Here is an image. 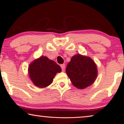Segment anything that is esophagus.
<instances>
[{"label": "esophagus", "instance_id": "obj_1", "mask_svg": "<svg viewBox=\"0 0 124 124\" xmlns=\"http://www.w3.org/2000/svg\"><path fill=\"white\" fill-rule=\"evenodd\" d=\"M61 67L62 70H64L65 69V64H62L61 65Z\"/></svg>", "mask_w": 124, "mask_h": 124}]
</instances>
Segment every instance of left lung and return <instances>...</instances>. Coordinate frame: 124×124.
Wrapping results in <instances>:
<instances>
[{
    "mask_svg": "<svg viewBox=\"0 0 124 124\" xmlns=\"http://www.w3.org/2000/svg\"><path fill=\"white\" fill-rule=\"evenodd\" d=\"M66 72L72 84L79 89L91 85L98 74L97 66L93 60L80 54L73 56L67 64Z\"/></svg>",
    "mask_w": 124,
    "mask_h": 124,
    "instance_id": "left-lung-1",
    "label": "left lung"
}]
</instances>
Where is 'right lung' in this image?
Segmentation results:
<instances>
[{"mask_svg": "<svg viewBox=\"0 0 124 124\" xmlns=\"http://www.w3.org/2000/svg\"><path fill=\"white\" fill-rule=\"evenodd\" d=\"M62 71L61 67L46 56H41L31 63L28 75L35 86L39 88L48 86L53 81L54 76Z\"/></svg>", "mask_w": 124, "mask_h": 124, "instance_id": "add662e5", "label": "right lung"}]
</instances>
